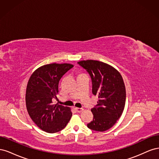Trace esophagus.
Wrapping results in <instances>:
<instances>
[{"instance_id": "esophagus-1", "label": "esophagus", "mask_w": 159, "mask_h": 159, "mask_svg": "<svg viewBox=\"0 0 159 159\" xmlns=\"http://www.w3.org/2000/svg\"><path fill=\"white\" fill-rule=\"evenodd\" d=\"M75 109L76 110V111L78 112V113H80V112H81L83 111L82 108H79V107H75Z\"/></svg>"}]
</instances>
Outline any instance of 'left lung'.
<instances>
[{"label":"left lung","mask_w":159,"mask_h":159,"mask_svg":"<svg viewBox=\"0 0 159 159\" xmlns=\"http://www.w3.org/2000/svg\"><path fill=\"white\" fill-rule=\"evenodd\" d=\"M78 64L89 74L92 93L98 95L96 106L91 109L93 121L88 127L105 131L112 127L121 116L126 100L125 86L121 75L113 67L97 60H83Z\"/></svg>","instance_id":"left-lung-1"}]
</instances>
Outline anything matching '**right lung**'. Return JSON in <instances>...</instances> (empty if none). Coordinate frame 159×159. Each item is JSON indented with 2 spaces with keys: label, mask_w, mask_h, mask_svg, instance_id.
<instances>
[{
  "label": "right lung",
  "mask_w": 159,
  "mask_h": 159,
  "mask_svg": "<svg viewBox=\"0 0 159 159\" xmlns=\"http://www.w3.org/2000/svg\"><path fill=\"white\" fill-rule=\"evenodd\" d=\"M70 64H50L34 71L28 80L26 91V105L32 121L42 131L54 133L64 129L72 113L68 107L53 104L57 98L59 81L72 68Z\"/></svg>",
  "instance_id": "right-lung-1"
}]
</instances>
